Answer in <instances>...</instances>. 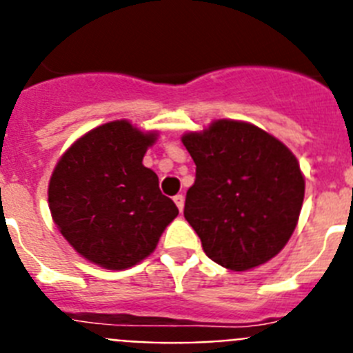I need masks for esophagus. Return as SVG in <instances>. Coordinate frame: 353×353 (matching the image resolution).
<instances>
[{
    "label": "esophagus",
    "instance_id": "esophagus-1",
    "mask_svg": "<svg viewBox=\"0 0 353 353\" xmlns=\"http://www.w3.org/2000/svg\"><path fill=\"white\" fill-rule=\"evenodd\" d=\"M174 202H176L177 210L183 211V208H185V197H183V195H176V197H174Z\"/></svg>",
    "mask_w": 353,
    "mask_h": 353
}]
</instances>
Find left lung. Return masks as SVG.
Wrapping results in <instances>:
<instances>
[{"label": "left lung", "mask_w": 353, "mask_h": 353, "mask_svg": "<svg viewBox=\"0 0 353 353\" xmlns=\"http://www.w3.org/2000/svg\"><path fill=\"white\" fill-rule=\"evenodd\" d=\"M181 140L197 167L185 219L206 256L234 272L277 256L304 202L305 181L295 154L261 128L229 119Z\"/></svg>", "instance_id": "left-lung-1"}]
</instances>
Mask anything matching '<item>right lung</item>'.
<instances>
[{"label": "right lung", "mask_w": 353, "mask_h": 353, "mask_svg": "<svg viewBox=\"0 0 353 353\" xmlns=\"http://www.w3.org/2000/svg\"><path fill=\"white\" fill-rule=\"evenodd\" d=\"M158 134L128 121L88 131L58 159L49 179L51 216L72 249L106 270L145 259L179 210L143 167Z\"/></svg>", "instance_id": "add662e5"}]
</instances>
